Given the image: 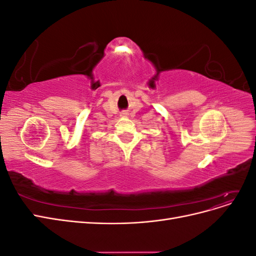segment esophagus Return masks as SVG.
Instances as JSON below:
<instances>
[{
	"label": "esophagus",
	"mask_w": 256,
	"mask_h": 256,
	"mask_svg": "<svg viewBox=\"0 0 256 256\" xmlns=\"http://www.w3.org/2000/svg\"><path fill=\"white\" fill-rule=\"evenodd\" d=\"M120 116H122V118H126V116H127V113L122 112V113H120Z\"/></svg>",
	"instance_id": "34e87169"
}]
</instances>
